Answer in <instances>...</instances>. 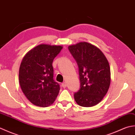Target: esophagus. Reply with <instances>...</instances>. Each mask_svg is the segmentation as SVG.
Masks as SVG:
<instances>
[{
    "instance_id": "34e87169",
    "label": "esophagus",
    "mask_w": 135,
    "mask_h": 135,
    "mask_svg": "<svg viewBox=\"0 0 135 135\" xmlns=\"http://www.w3.org/2000/svg\"><path fill=\"white\" fill-rule=\"evenodd\" d=\"M61 85H62V87L64 88H65L66 87H67V84H66L65 82L62 83V84H61Z\"/></svg>"
}]
</instances>
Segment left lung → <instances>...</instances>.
<instances>
[{"label": "left lung", "instance_id": "obj_1", "mask_svg": "<svg viewBox=\"0 0 135 135\" xmlns=\"http://www.w3.org/2000/svg\"><path fill=\"white\" fill-rule=\"evenodd\" d=\"M78 66L80 88L74 94L82 107H92L102 101L110 85V68L107 59L97 47L87 42L68 46Z\"/></svg>", "mask_w": 135, "mask_h": 135}]
</instances>
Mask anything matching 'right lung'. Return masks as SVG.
I'll return each mask as SVG.
<instances>
[{
  "label": "right lung",
  "instance_id": "right-lung-1",
  "mask_svg": "<svg viewBox=\"0 0 135 135\" xmlns=\"http://www.w3.org/2000/svg\"><path fill=\"white\" fill-rule=\"evenodd\" d=\"M61 46L40 45L27 53L19 70V82L25 96L33 104L46 107L54 103L60 85L53 79L52 63Z\"/></svg>",
  "mask_w": 135,
  "mask_h": 135
}]
</instances>
